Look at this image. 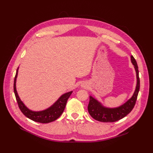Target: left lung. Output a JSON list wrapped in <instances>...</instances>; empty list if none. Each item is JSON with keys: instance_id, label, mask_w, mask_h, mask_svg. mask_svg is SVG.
<instances>
[{"instance_id": "obj_1", "label": "left lung", "mask_w": 153, "mask_h": 153, "mask_svg": "<svg viewBox=\"0 0 153 153\" xmlns=\"http://www.w3.org/2000/svg\"><path fill=\"white\" fill-rule=\"evenodd\" d=\"M131 62L134 66L137 78V84L132 97L120 106L109 108L104 106L101 102L92 96H89L88 112L93 118L102 122H114L124 118L134 108L140 87V80L139 77L137 62L133 56H131Z\"/></svg>"}]
</instances>
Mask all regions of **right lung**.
Returning a JSON list of instances; mask_svg holds the SVG:
<instances>
[{"label":"right lung","mask_w":153,"mask_h":153,"mask_svg":"<svg viewBox=\"0 0 153 153\" xmlns=\"http://www.w3.org/2000/svg\"><path fill=\"white\" fill-rule=\"evenodd\" d=\"M18 69L19 67L18 68L17 71H16V76L14 78V91L16 100H17V102L18 104V106L22 112L29 119L33 120L34 122L43 123L52 122L59 118L64 112L65 107H66V105L67 100L71 95V94L72 93V91L61 95L53 105H51L47 109L40 110V111H33V110L29 109L24 105V103L22 102V100L19 98L17 90H16V79H17L18 77Z\"/></svg>","instance_id":"1"}]
</instances>
